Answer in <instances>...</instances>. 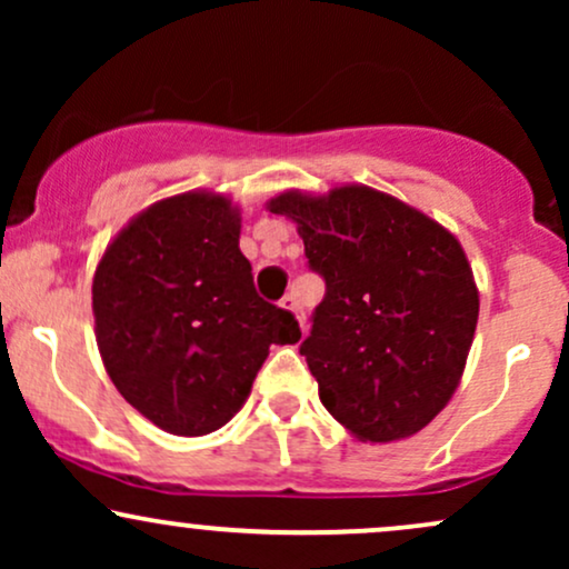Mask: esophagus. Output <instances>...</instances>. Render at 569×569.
I'll return each mask as SVG.
<instances>
[{
  "label": "esophagus",
  "mask_w": 569,
  "mask_h": 569,
  "mask_svg": "<svg viewBox=\"0 0 569 569\" xmlns=\"http://www.w3.org/2000/svg\"><path fill=\"white\" fill-rule=\"evenodd\" d=\"M280 307H283V310H291V312H293V318H297L299 326H302V331H305V326H307V316H305L302 307H299L297 297H293V293H286V297L280 299Z\"/></svg>",
  "instance_id": "obj_1"
}]
</instances>
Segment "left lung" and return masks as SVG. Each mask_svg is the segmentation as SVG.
Instances as JSON below:
<instances>
[{"label":"left lung","mask_w":569,"mask_h":569,"mask_svg":"<svg viewBox=\"0 0 569 569\" xmlns=\"http://www.w3.org/2000/svg\"><path fill=\"white\" fill-rule=\"evenodd\" d=\"M291 219L326 280L299 345L321 403L358 441L422 430L460 385L479 289L460 240L393 194L342 184L267 202Z\"/></svg>","instance_id":"obj_1"}]
</instances>
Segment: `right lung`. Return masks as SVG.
<instances>
[{"label":"right lung","mask_w":569,"mask_h":569,"mask_svg":"<svg viewBox=\"0 0 569 569\" xmlns=\"http://www.w3.org/2000/svg\"><path fill=\"white\" fill-rule=\"evenodd\" d=\"M240 208L192 189L152 202L107 246L93 276L96 342L120 396L173 436L238 415L270 345L299 342L240 253Z\"/></svg>","instance_id":"add662e5"}]
</instances>
